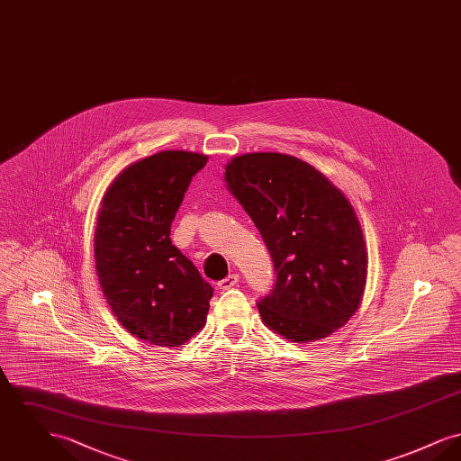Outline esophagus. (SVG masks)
Returning a JSON list of instances; mask_svg holds the SVG:
<instances>
[{"label": "esophagus", "instance_id": "34e87169", "mask_svg": "<svg viewBox=\"0 0 461 461\" xmlns=\"http://www.w3.org/2000/svg\"><path fill=\"white\" fill-rule=\"evenodd\" d=\"M239 282H240V276L237 275V273H231L230 276H226L224 280H221L220 288H222V290H228V288H233V286L239 285Z\"/></svg>", "mask_w": 461, "mask_h": 461}]
</instances>
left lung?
Returning <instances> with one entry per match:
<instances>
[{
    "mask_svg": "<svg viewBox=\"0 0 461 461\" xmlns=\"http://www.w3.org/2000/svg\"><path fill=\"white\" fill-rule=\"evenodd\" d=\"M224 183L261 231L276 284L259 301L264 325L290 342L344 327L363 301L368 252L348 197L304 160L278 152L233 157Z\"/></svg>",
    "mask_w": 461,
    "mask_h": 461,
    "instance_id": "obj_1",
    "label": "left lung"
}]
</instances>
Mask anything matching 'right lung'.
Here are the masks:
<instances>
[{
  "label": "right lung",
  "mask_w": 461,
  "mask_h": 461,
  "mask_svg": "<svg viewBox=\"0 0 461 461\" xmlns=\"http://www.w3.org/2000/svg\"><path fill=\"white\" fill-rule=\"evenodd\" d=\"M207 155L164 150L132 162L110 183L95 228L104 297L131 335L179 348L205 327L212 286L171 243V222Z\"/></svg>",
  "instance_id": "add662e5"
}]
</instances>
